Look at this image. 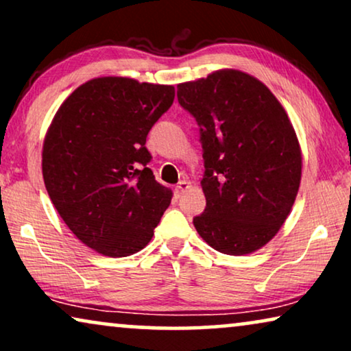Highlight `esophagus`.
Here are the masks:
<instances>
[{
  "instance_id": "34e87169",
  "label": "esophagus",
  "mask_w": 351,
  "mask_h": 351,
  "mask_svg": "<svg viewBox=\"0 0 351 351\" xmlns=\"http://www.w3.org/2000/svg\"><path fill=\"white\" fill-rule=\"evenodd\" d=\"M190 189V182H186V180H180L179 184L176 185V189H174V195L177 196V198H179V196H182L185 193L186 190Z\"/></svg>"
}]
</instances>
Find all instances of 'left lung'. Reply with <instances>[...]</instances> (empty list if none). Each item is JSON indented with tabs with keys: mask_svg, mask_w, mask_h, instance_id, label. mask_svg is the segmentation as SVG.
Returning a JSON list of instances; mask_svg holds the SVG:
<instances>
[{
	"mask_svg": "<svg viewBox=\"0 0 351 351\" xmlns=\"http://www.w3.org/2000/svg\"><path fill=\"white\" fill-rule=\"evenodd\" d=\"M199 126L206 209L193 225L215 251L251 254L289 215L300 185L302 153L285 108L265 84L238 70L177 86Z\"/></svg>",
	"mask_w": 351,
	"mask_h": 351,
	"instance_id": "8db88e82",
	"label": "left lung"
}]
</instances>
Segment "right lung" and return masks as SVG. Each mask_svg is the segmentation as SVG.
Instances as JSON below:
<instances>
[{
  "label": "right lung",
  "mask_w": 351,
  "mask_h": 351,
  "mask_svg": "<svg viewBox=\"0 0 351 351\" xmlns=\"http://www.w3.org/2000/svg\"><path fill=\"white\" fill-rule=\"evenodd\" d=\"M174 95V86L105 76L75 89L52 119L46 190L66 227L99 254L138 252L169 208L172 191L147 167L145 142Z\"/></svg>",
  "instance_id": "obj_1"
}]
</instances>
